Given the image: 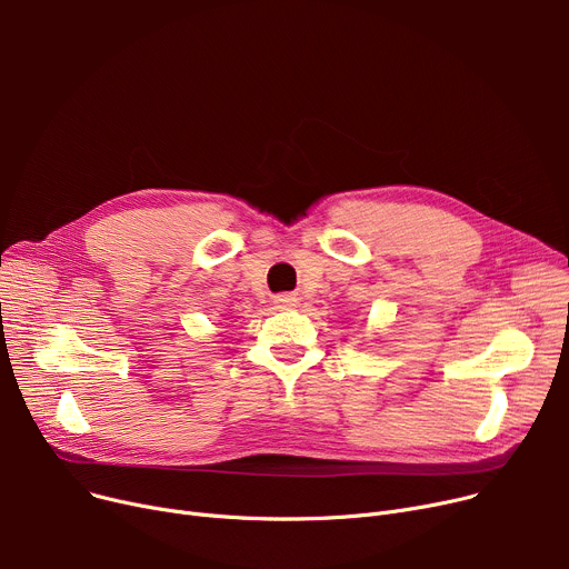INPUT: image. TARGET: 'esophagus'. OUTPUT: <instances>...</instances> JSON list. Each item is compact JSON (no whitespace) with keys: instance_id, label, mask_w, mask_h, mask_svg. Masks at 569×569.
<instances>
[{"instance_id":"1","label":"esophagus","mask_w":569,"mask_h":569,"mask_svg":"<svg viewBox=\"0 0 569 569\" xmlns=\"http://www.w3.org/2000/svg\"><path fill=\"white\" fill-rule=\"evenodd\" d=\"M274 305L279 309H295L299 305V299L295 295H279V297H274Z\"/></svg>"}]
</instances>
